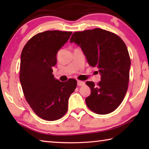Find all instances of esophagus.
Listing matches in <instances>:
<instances>
[{"instance_id": "1", "label": "esophagus", "mask_w": 149, "mask_h": 149, "mask_svg": "<svg viewBox=\"0 0 149 149\" xmlns=\"http://www.w3.org/2000/svg\"><path fill=\"white\" fill-rule=\"evenodd\" d=\"M77 85H79V86H84L85 85V82L84 81H77Z\"/></svg>"}]
</instances>
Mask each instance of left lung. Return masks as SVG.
<instances>
[{"label": "left lung", "mask_w": 149, "mask_h": 149, "mask_svg": "<svg viewBox=\"0 0 149 149\" xmlns=\"http://www.w3.org/2000/svg\"><path fill=\"white\" fill-rule=\"evenodd\" d=\"M80 47L92 67H97L100 81H87L91 93L85 99L87 107L99 114L114 111L127 91L131 60L127 48L119 36L96 28L75 32L70 39Z\"/></svg>", "instance_id": "obj_1"}]
</instances>
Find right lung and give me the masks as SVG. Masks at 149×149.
<instances>
[{
	"label": "right lung",
	"instance_id": "add662e5",
	"mask_svg": "<svg viewBox=\"0 0 149 149\" xmlns=\"http://www.w3.org/2000/svg\"><path fill=\"white\" fill-rule=\"evenodd\" d=\"M72 33L57 30L39 33L22 50L19 79L24 94L33 112L45 120H58L66 113L70 96L77 86L74 79L61 82L52 74L58 52Z\"/></svg>",
	"mask_w": 149,
	"mask_h": 149
}]
</instances>
